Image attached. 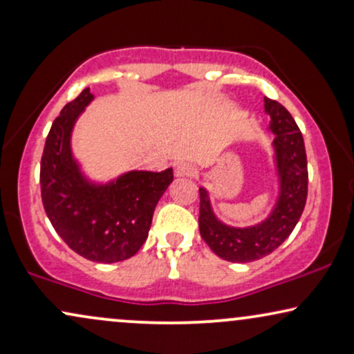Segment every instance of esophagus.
Here are the masks:
<instances>
[{
	"label": "esophagus",
	"instance_id": "34e87169",
	"mask_svg": "<svg viewBox=\"0 0 354 354\" xmlns=\"http://www.w3.org/2000/svg\"><path fill=\"white\" fill-rule=\"evenodd\" d=\"M194 174V168L188 163H180L174 168V176L176 178H189Z\"/></svg>",
	"mask_w": 354,
	"mask_h": 354
}]
</instances>
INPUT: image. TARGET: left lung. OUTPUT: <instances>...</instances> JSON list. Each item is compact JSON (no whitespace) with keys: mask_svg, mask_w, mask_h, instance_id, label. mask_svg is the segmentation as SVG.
<instances>
[{"mask_svg":"<svg viewBox=\"0 0 354 354\" xmlns=\"http://www.w3.org/2000/svg\"><path fill=\"white\" fill-rule=\"evenodd\" d=\"M270 116L268 131L273 133V166L276 198L266 218L250 226H233L218 218L209 191L200 188V233L214 254L231 263H250L265 258L295 230L308 196V165L303 135L293 116L278 101L265 98Z\"/></svg>","mask_w":354,"mask_h":354,"instance_id":"1","label":"left lung"}]
</instances>
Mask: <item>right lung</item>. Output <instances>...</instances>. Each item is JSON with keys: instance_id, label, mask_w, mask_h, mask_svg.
Masks as SVG:
<instances>
[{"instance_id": "add662e5", "label": "right lung", "mask_w": 354, "mask_h": 354, "mask_svg": "<svg viewBox=\"0 0 354 354\" xmlns=\"http://www.w3.org/2000/svg\"><path fill=\"white\" fill-rule=\"evenodd\" d=\"M93 100L89 88L83 89L53 123L41 158V198L53 228L75 253L118 263L143 246L173 168L129 169L106 181L88 176L73 153V131Z\"/></svg>"}]
</instances>
